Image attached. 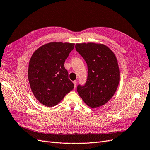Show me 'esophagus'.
Here are the masks:
<instances>
[{
	"label": "esophagus",
	"instance_id": "34e87169",
	"mask_svg": "<svg viewBox=\"0 0 150 150\" xmlns=\"http://www.w3.org/2000/svg\"><path fill=\"white\" fill-rule=\"evenodd\" d=\"M73 84H74V88H76V85H77V82H76V81H73Z\"/></svg>",
	"mask_w": 150,
	"mask_h": 150
}]
</instances>
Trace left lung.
Wrapping results in <instances>:
<instances>
[{"mask_svg":"<svg viewBox=\"0 0 150 150\" xmlns=\"http://www.w3.org/2000/svg\"><path fill=\"white\" fill-rule=\"evenodd\" d=\"M75 47L87 63L88 69L85 84H79L77 91L89 107L101 106L110 101L119 84L117 59L111 50L104 44H76Z\"/></svg>","mask_w":150,"mask_h":150,"instance_id":"1","label":"left lung"}]
</instances>
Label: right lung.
<instances>
[{
    "mask_svg": "<svg viewBox=\"0 0 150 150\" xmlns=\"http://www.w3.org/2000/svg\"><path fill=\"white\" fill-rule=\"evenodd\" d=\"M74 44L50 42L32 56L28 69L29 84L34 96L44 106L57 105L74 88L64 62Z\"/></svg>",
    "mask_w": 150,
    "mask_h": 150,
    "instance_id": "obj_1",
    "label": "right lung"
}]
</instances>
